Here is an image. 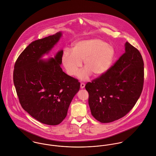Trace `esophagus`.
Returning a JSON list of instances; mask_svg holds the SVG:
<instances>
[{
    "label": "esophagus",
    "mask_w": 156,
    "mask_h": 156,
    "mask_svg": "<svg viewBox=\"0 0 156 156\" xmlns=\"http://www.w3.org/2000/svg\"><path fill=\"white\" fill-rule=\"evenodd\" d=\"M85 87V84L84 83H80V88H81L82 89L84 88Z\"/></svg>",
    "instance_id": "esophagus-1"
}]
</instances>
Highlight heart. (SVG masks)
Masks as SVG:
<instances>
[{
  "mask_svg": "<svg viewBox=\"0 0 156 156\" xmlns=\"http://www.w3.org/2000/svg\"><path fill=\"white\" fill-rule=\"evenodd\" d=\"M115 55V49L111 45L102 40L92 38L76 42L73 45V51L66 50L62 61L67 73L74 76L83 61L85 69L80 71L78 76L80 79L85 80L90 73L94 76L105 73L111 67Z\"/></svg>",
  "mask_w": 156,
  "mask_h": 156,
  "instance_id": "1",
  "label": "heart"
}]
</instances>
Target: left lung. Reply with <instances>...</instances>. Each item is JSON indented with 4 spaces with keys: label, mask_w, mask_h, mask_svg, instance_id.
<instances>
[{
    "label": "left lung",
    "mask_w": 156,
    "mask_h": 156,
    "mask_svg": "<svg viewBox=\"0 0 156 156\" xmlns=\"http://www.w3.org/2000/svg\"><path fill=\"white\" fill-rule=\"evenodd\" d=\"M144 66L139 51L126 42L125 53L115 64L86 84L91 114L97 121L111 122L133 109L143 89Z\"/></svg>",
    "instance_id": "left-lung-1"
}]
</instances>
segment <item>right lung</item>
<instances>
[{
	"mask_svg": "<svg viewBox=\"0 0 156 156\" xmlns=\"http://www.w3.org/2000/svg\"><path fill=\"white\" fill-rule=\"evenodd\" d=\"M61 32L32 42L18 57L13 80L23 109L37 121L56 126L66 117L69 106L80 89L78 80L61 67L63 50L54 58L41 60L57 43Z\"/></svg>",
	"mask_w": 156,
	"mask_h": 156,
	"instance_id": "right-lung-1",
	"label": "right lung"
}]
</instances>
